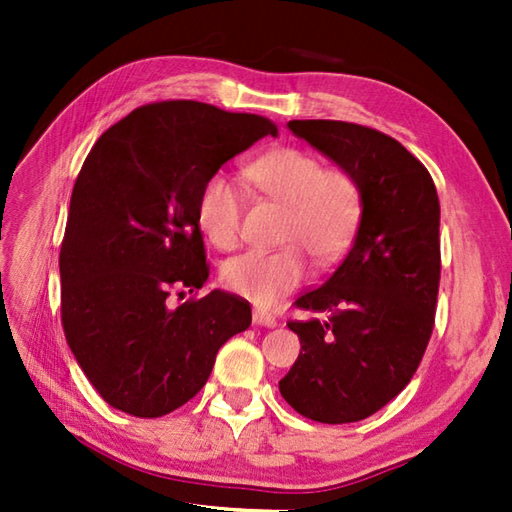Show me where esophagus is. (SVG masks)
Here are the masks:
<instances>
[{
  "label": "esophagus",
  "mask_w": 512,
  "mask_h": 512,
  "mask_svg": "<svg viewBox=\"0 0 512 512\" xmlns=\"http://www.w3.org/2000/svg\"><path fill=\"white\" fill-rule=\"evenodd\" d=\"M253 321H255V325H266V328H275L277 325V319L273 317V314H268L264 310H253Z\"/></svg>",
  "instance_id": "34e87169"
}]
</instances>
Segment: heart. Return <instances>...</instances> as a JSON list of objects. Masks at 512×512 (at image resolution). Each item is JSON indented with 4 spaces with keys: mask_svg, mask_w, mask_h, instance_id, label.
Returning a JSON list of instances; mask_svg holds the SVG:
<instances>
[{
    "mask_svg": "<svg viewBox=\"0 0 512 512\" xmlns=\"http://www.w3.org/2000/svg\"><path fill=\"white\" fill-rule=\"evenodd\" d=\"M244 176L266 202L284 206L279 244L286 246L228 259L222 284L257 306H270L308 277L306 253L321 266L347 253L363 220L365 195L350 169L325 167L317 154L290 145L268 149ZM242 217L244 195L231 178L215 173L204 182L198 222L215 248H237Z\"/></svg>",
    "mask_w": 512,
    "mask_h": 512,
    "instance_id": "b5f03b06",
    "label": "heart"
}]
</instances>
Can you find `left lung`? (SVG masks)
Instances as JSON below:
<instances>
[{
    "label": "left lung",
    "mask_w": 512,
    "mask_h": 512,
    "mask_svg": "<svg viewBox=\"0 0 512 512\" xmlns=\"http://www.w3.org/2000/svg\"><path fill=\"white\" fill-rule=\"evenodd\" d=\"M365 195L352 248L290 321L301 352L279 391L301 416L358 422L394 400L416 374L436 323L440 288V200L427 167L396 138L345 121H290Z\"/></svg>",
    "instance_id": "1"
}]
</instances>
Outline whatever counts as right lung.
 <instances>
[{"instance_id":"right-lung-1","label":"right lung","mask_w":512,"mask_h":512,"mask_svg":"<svg viewBox=\"0 0 512 512\" xmlns=\"http://www.w3.org/2000/svg\"><path fill=\"white\" fill-rule=\"evenodd\" d=\"M277 127L198 101L138 107L96 140L74 182L61 242V323L101 398L136 418L182 407L217 350L244 332L248 301L200 290L209 264L198 222L204 182Z\"/></svg>"}]
</instances>
